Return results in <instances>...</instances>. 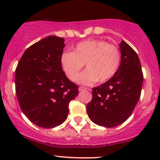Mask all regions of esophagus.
I'll return each mask as SVG.
<instances>
[{"label": "esophagus", "mask_w": 160, "mask_h": 160, "mask_svg": "<svg viewBox=\"0 0 160 160\" xmlns=\"http://www.w3.org/2000/svg\"><path fill=\"white\" fill-rule=\"evenodd\" d=\"M86 89H87V88L82 87V86H80V87H79V91H83V90H86Z\"/></svg>", "instance_id": "esophagus-1"}]
</instances>
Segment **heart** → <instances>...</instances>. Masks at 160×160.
<instances>
[{
  "label": "heart",
  "mask_w": 160,
  "mask_h": 160,
  "mask_svg": "<svg viewBox=\"0 0 160 160\" xmlns=\"http://www.w3.org/2000/svg\"><path fill=\"white\" fill-rule=\"evenodd\" d=\"M61 65L65 74L74 80L84 64L86 70L77 79L78 83L91 85L103 82L117 74L121 62V53L117 46L108 44L104 40H88L75 46L74 52H65Z\"/></svg>",
  "instance_id": "obj_1"
}]
</instances>
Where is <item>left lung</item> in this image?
Returning <instances> with one entry per match:
<instances>
[{
  "instance_id": "left-lung-1",
  "label": "left lung",
  "mask_w": 160,
  "mask_h": 160,
  "mask_svg": "<svg viewBox=\"0 0 160 160\" xmlns=\"http://www.w3.org/2000/svg\"><path fill=\"white\" fill-rule=\"evenodd\" d=\"M121 62L117 74L102 85L93 88L92 99L86 106L95 124L111 128L124 122L140 99L143 73L135 50L122 40Z\"/></svg>"
}]
</instances>
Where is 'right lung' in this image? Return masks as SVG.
Listing matches in <instances>:
<instances>
[{"instance_id":"obj_1","label":"right lung","mask_w":160,"mask_h":160,"mask_svg":"<svg viewBox=\"0 0 160 160\" xmlns=\"http://www.w3.org/2000/svg\"><path fill=\"white\" fill-rule=\"evenodd\" d=\"M65 39L48 36L29 47L16 69V93L22 111L41 128L59 126L67 119L68 105L78 95V86L62 70Z\"/></svg>"}]
</instances>
